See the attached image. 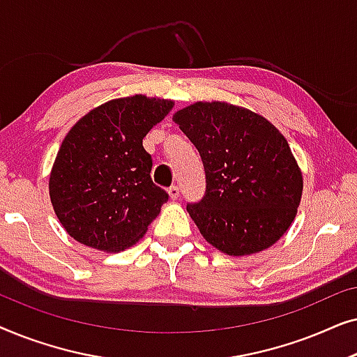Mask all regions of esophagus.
Instances as JSON below:
<instances>
[{"mask_svg":"<svg viewBox=\"0 0 357 357\" xmlns=\"http://www.w3.org/2000/svg\"><path fill=\"white\" fill-rule=\"evenodd\" d=\"M167 193H169L170 199H177L178 195H180V188L177 187V185H172V187L167 190Z\"/></svg>","mask_w":357,"mask_h":357,"instance_id":"obj_1","label":"esophagus"}]
</instances>
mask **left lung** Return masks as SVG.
Masks as SVG:
<instances>
[{"mask_svg":"<svg viewBox=\"0 0 357 357\" xmlns=\"http://www.w3.org/2000/svg\"><path fill=\"white\" fill-rule=\"evenodd\" d=\"M172 120L202 155L206 195L187 211L219 252L245 257L284 236L304 180L284 136L265 116L227 102H195Z\"/></svg>","mask_w":357,"mask_h":357,"instance_id":"1","label":"left lung"}]
</instances>
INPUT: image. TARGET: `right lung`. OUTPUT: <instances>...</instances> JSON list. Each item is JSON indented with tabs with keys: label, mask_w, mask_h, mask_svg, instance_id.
<instances>
[{
	"label": "right lung",
	"mask_w": 357,
	"mask_h": 357,
	"mask_svg": "<svg viewBox=\"0 0 357 357\" xmlns=\"http://www.w3.org/2000/svg\"><path fill=\"white\" fill-rule=\"evenodd\" d=\"M174 100L136 94L105 102L68 131L53 162L48 192L65 231L102 252L135 245L167 202L151 180L143 138Z\"/></svg>",
	"instance_id": "obj_1"
}]
</instances>
